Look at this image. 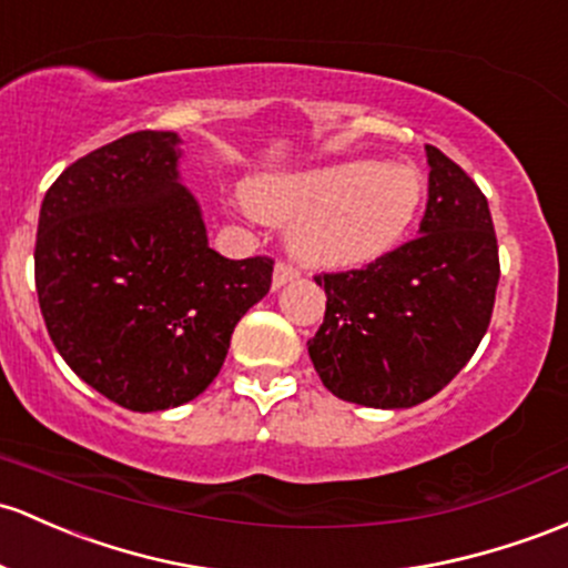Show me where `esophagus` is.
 Segmentation results:
<instances>
[{"mask_svg": "<svg viewBox=\"0 0 568 568\" xmlns=\"http://www.w3.org/2000/svg\"><path fill=\"white\" fill-rule=\"evenodd\" d=\"M297 278V271L292 265H284V262H278L276 267H273V290H282L290 282H295Z\"/></svg>", "mask_w": 568, "mask_h": 568, "instance_id": "obj_1", "label": "esophagus"}]
</instances>
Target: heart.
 Instances as JSON below:
<instances>
[{"label": "heart", "instance_id": "1", "mask_svg": "<svg viewBox=\"0 0 568 568\" xmlns=\"http://www.w3.org/2000/svg\"><path fill=\"white\" fill-rule=\"evenodd\" d=\"M243 197L262 222L290 224L286 246L306 267L355 271L404 241L425 181L414 164L355 160L262 175Z\"/></svg>", "mask_w": 568, "mask_h": 568}]
</instances>
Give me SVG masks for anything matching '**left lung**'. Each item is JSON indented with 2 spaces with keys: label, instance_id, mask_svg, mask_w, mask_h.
I'll use <instances>...</instances> for the list:
<instances>
[{
  "label": "left lung",
  "instance_id": "obj_1",
  "mask_svg": "<svg viewBox=\"0 0 568 568\" xmlns=\"http://www.w3.org/2000/svg\"><path fill=\"white\" fill-rule=\"evenodd\" d=\"M419 237L363 271L316 276L325 322L308 341L322 384L368 408H412L460 374L490 325L498 243L479 186L436 145Z\"/></svg>",
  "mask_w": 568,
  "mask_h": 568
}]
</instances>
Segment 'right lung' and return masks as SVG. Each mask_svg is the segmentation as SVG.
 Here are the masks:
<instances>
[{"label":"right lung","mask_w":568,"mask_h":568,"mask_svg":"<svg viewBox=\"0 0 568 568\" xmlns=\"http://www.w3.org/2000/svg\"><path fill=\"white\" fill-rule=\"evenodd\" d=\"M179 132H132L45 192L34 284L48 335L89 387L132 412L184 406L216 379L273 262L209 246Z\"/></svg>","instance_id":"add662e5"}]
</instances>
